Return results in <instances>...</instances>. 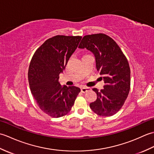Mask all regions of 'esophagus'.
Masks as SVG:
<instances>
[{
  "label": "esophagus",
  "mask_w": 154,
  "mask_h": 154,
  "mask_svg": "<svg viewBox=\"0 0 154 154\" xmlns=\"http://www.w3.org/2000/svg\"><path fill=\"white\" fill-rule=\"evenodd\" d=\"M91 89L89 87H82L81 89V92L82 93H86L87 91H89Z\"/></svg>",
  "instance_id": "esophagus-1"
}]
</instances>
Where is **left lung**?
<instances>
[{
    "label": "left lung",
    "mask_w": 154,
    "mask_h": 154,
    "mask_svg": "<svg viewBox=\"0 0 154 154\" xmlns=\"http://www.w3.org/2000/svg\"><path fill=\"white\" fill-rule=\"evenodd\" d=\"M79 48H85L94 54L97 70L105 83L100 91L93 89L97 99L90 108L99 116L114 115L123 106L130 91L128 61L113 39L104 34L85 35Z\"/></svg>",
    "instance_id": "1"
}]
</instances>
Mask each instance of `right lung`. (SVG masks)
Here are the masks:
<instances>
[{"mask_svg": "<svg viewBox=\"0 0 154 154\" xmlns=\"http://www.w3.org/2000/svg\"><path fill=\"white\" fill-rule=\"evenodd\" d=\"M81 38L60 35L49 38L35 51L30 61L28 75L31 93L40 109L53 118L69 112L81 91L75 86L62 87L59 75Z\"/></svg>", "mask_w": 154, "mask_h": 154, "instance_id": "obj_1", "label": "right lung"}]
</instances>
